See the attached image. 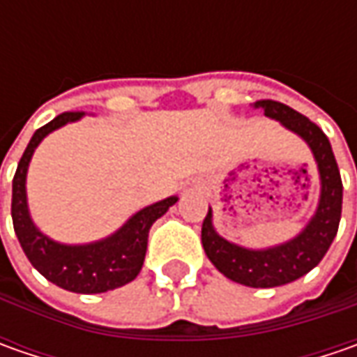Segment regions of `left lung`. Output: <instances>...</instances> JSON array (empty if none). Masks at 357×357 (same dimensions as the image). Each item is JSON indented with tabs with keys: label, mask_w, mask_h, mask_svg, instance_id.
<instances>
[{
	"label": "left lung",
	"mask_w": 357,
	"mask_h": 357,
	"mask_svg": "<svg viewBox=\"0 0 357 357\" xmlns=\"http://www.w3.org/2000/svg\"><path fill=\"white\" fill-rule=\"evenodd\" d=\"M254 109H262L268 119L278 121L308 144L320 174V200L308 225L294 238L270 248H246L222 238L213 225V208L202 222V248L220 274L228 280L250 288H274L294 282L320 264L332 240L336 238L342 216V176L332 144L324 130L308 117L300 115L278 101H256Z\"/></svg>",
	"instance_id": "obj_1"
}]
</instances>
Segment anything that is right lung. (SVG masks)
Masks as SVG:
<instances>
[{
	"label": "right lung",
	"mask_w": 357,
	"mask_h": 357,
	"mask_svg": "<svg viewBox=\"0 0 357 357\" xmlns=\"http://www.w3.org/2000/svg\"><path fill=\"white\" fill-rule=\"evenodd\" d=\"M85 113L81 111L61 113L45 127L35 130L13 176L11 218L21 248L39 274L69 292L101 294L107 290L121 288L139 276L149 244V230L153 222L178 200V197H169L144 206L111 236L89 244H63L43 234L35 227L27 206V169L35 149L49 132L61 129L67 123H75Z\"/></svg>",
	"instance_id": "obj_1"
}]
</instances>
